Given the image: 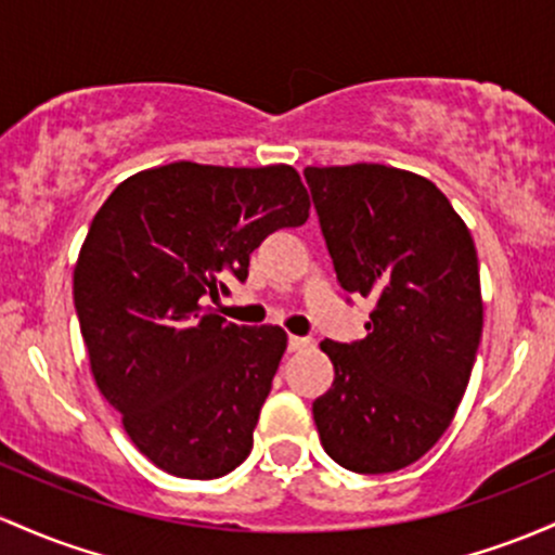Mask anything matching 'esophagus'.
I'll list each match as a JSON object with an SVG mask.
<instances>
[{"mask_svg": "<svg viewBox=\"0 0 555 555\" xmlns=\"http://www.w3.org/2000/svg\"><path fill=\"white\" fill-rule=\"evenodd\" d=\"M313 345V339L308 337H295V334H289V350L297 352V350H306V347Z\"/></svg>", "mask_w": 555, "mask_h": 555, "instance_id": "34e87169", "label": "esophagus"}]
</instances>
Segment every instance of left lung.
<instances>
[{"mask_svg":"<svg viewBox=\"0 0 555 555\" xmlns=\"http://www.w3.org/2000/svg\"><path fill=\"white\" fill-rule=\"evenodd\" d=\"M306 181L339 284L376 300L366 337L321 343L334 382L313 422L339 466L398 472L435 448L466 392L482 337L477 247L446 194L411 170L310 166Z\"/></svg>","mask_w":555,"mask_h":555,"instance_id":"left-lung-1","label":"left lung"}]
</instances>
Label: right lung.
<instances>
[{
    "mask_svg": "<svg viewBox=\"0 0 555 555\" xmlns=\"http://www.w3.org/2000/svg\"><path fill=\"white\" fill-rule=\"evenodd\" d=\"M308 210L292 166L189 160L139 170L96 210L73 271L78 324L96 387L163 472L216 479L253 450L287 332L229 324L205 302Z\"/></svg>",
    "mask_w": 555,
    "mask_h": 555,
    "instance_id": "1",
    "label": "right lung"
}]
</instances>
